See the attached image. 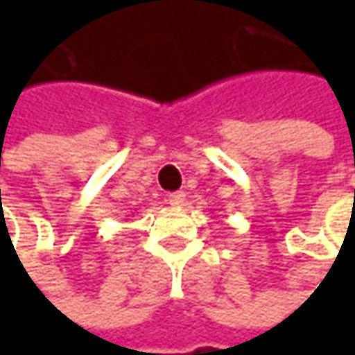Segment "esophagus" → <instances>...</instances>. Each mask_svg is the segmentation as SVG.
I'll use <instances>...</instances> for the list:
<instances>
[{
  "instance_id": "obj_1",
  "label": "esophagus",
  "mask_w": 355,
  "mask_h": 355,
  "mask_svg": "<svg viewBox=\"0 0 355 355\" xmlns=\"http://www.w3.org/2000/svg\"><path fill=\"white\" fill-rule=\"evenodd\" d=\"M168 201H170V205H173V207H182L185 203V193L184 191H173V193L168 196Z\"/></svg>"
}]
</instances>
